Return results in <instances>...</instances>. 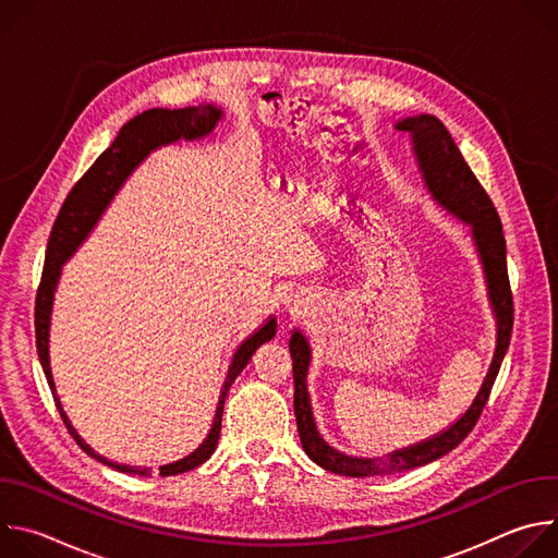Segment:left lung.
<instances>
[{"mask_svg": "<svg viewBox=\"0 0 558 558\" xmlns=\"http://www.w3.org/2000/svg\"><path fill=\"white\" fill-rule=\"evenodd\" d=\"M395 128L411 136L422 177L433 198L441 207H446L450 214H454L461 222L470 225L472 241H474L476 254H480L484 276H486L488 300L497 320V344H495L493 362L488 366V373L484 377L480 392L474 395L472 404L454 424H450L446 430L420 444L388 452L384 457H353L336 450L323 439L320 433H317L313 409H311V397L306 388L311 347L306 338L295 329L289 340V353L293 357V384H295L293 411H295L300 441L304 452L311 457V461L342 476H379V474L407 472L411 468L426 465L448 454L452 448H457L470 435L476 420H480L512 338L514 304H512V291L508 280L506 238H504L499 214L490 196L486 194L482 183L476 181V177L463 161V156L454 145L450 132L437 117L433 114L407 117L402 121H397Z\"/></svg>", "mask_w": 558, "mask_h": 558, "instance_id": "left-lung-1", "label": "left lung"}]
</instances>
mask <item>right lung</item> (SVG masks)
<instances>
[{
	"instance_id": "add662e5",
	"label": "right lung",
	"mask_w": 558,
	"mask_h": 558,
	"mask_svg": "<svg viewBox=\"0 0 558 558\" xmlns=\"http://www.w3.org/2000/svg\"><path fill=\"white\" fill-rule=\"evenodd\" d=\"M220 117H222V110L216 108V106H192V108H179V110L151 108V110H145L138 117L130 119L119 130L112 145L97 158V161L90 166V170L74 183L68 198L63 201V205L59 209V216H57V220L52 225V231H50L44 274H41V282H39V289H37V300H35V338H37L39 362H41V368L46 373L48 386H50L52 397H54V404L59 409V415H61L68 433L74 437V441L78 446H82L84 452H88L97 461H101L110 468H117L121 472L147 476L151 472V468H141V465L136 468V465L114 463V461L97 454L82 437H78V433L70 424L65 411L61 409L59 397H57V388H54V379H52V371H50V355H48L50 315H52L54 289H57L63 263L74 254V250L78 245L84 243V238L93 231V227L97 225V220L101 218V214L106 211V207L110 205L114 194L119 192V187L136 170V166L143 161V158L151 149L168 145V143H174L179 138L194 141V138L207 136L216 128ZM276 327H278L276 317L269 315V320L254 336H250L241 347L235 349L233 360H231L229 371H227V377H225V384H222V390H220V397H218V407H216L211 430L207 433L205 441L192 454H187V457H183L174 463L158 468V470H161V476H172V474L187 472V470L201 465L203 461H207L214 454L218 437H220V422H222V407H225L227 390L231 388L233 379L241 375V371L247 366V362L252 360L256 349L260 344L269 342L276 336Z\"/></svg>"
}]
</instances>
